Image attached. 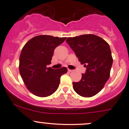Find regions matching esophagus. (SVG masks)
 <instances>
[{"instance_id": "1", "label": "esophagus", "mask_w": 129, "mask_h": 129, "mask_svg": "<svg viewBox=\"0 0 129 129\" xmlns=\"http://www.w3.org/2000/svg\"><path fill=\"white\" fill-rule=\"evenodd\" d=\"M68 71L69 72H72L73 71L72 70H70V69H68Z\"/></svg>"}]
</instances>
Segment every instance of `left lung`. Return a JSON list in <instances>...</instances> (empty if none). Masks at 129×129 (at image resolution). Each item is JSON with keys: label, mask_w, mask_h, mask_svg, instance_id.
I'll use <instances>...</instances> for the list:
<instances>
[{"label": "left lung", "mask_w": 129, "mask_h": 129, "mask_svg": "<svg viewBox=\"0 0 129 129\" xmlns=\"http://www.w3.org/2000/svg\"><path fill=\"white\" fill-rule=\"evenodd\" d=\"M86 72L78 82H73L74 91L83 97L96 95L103 88L110 76L112 59L109 45L92 34L68 38L66 40Z\"/></svg>", "instance_id": "obj_1"}]
</instances>
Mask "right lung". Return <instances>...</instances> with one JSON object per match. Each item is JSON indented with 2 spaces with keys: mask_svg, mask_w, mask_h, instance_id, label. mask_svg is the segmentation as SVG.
<instances>
[{
  "mask_svg": "<svg viewBox=\"0 0 129 129\" xmlns=\"http://www.w3.org/2000/svg\"><path fill=\"white\" fill-rule=\"evenodd\" d=\"M66 38L40 35L28 41L21 50L19 70L28 90L39 97L53 94L59 87L60 77L67 72L66 67L55 70L51 64L54 51Z\"/></svg>",
  "mask_w": 129,
  "mask_h": 129,
  "instance_id": "obj_1",
  "label": "right lung"
}]
</instances>
